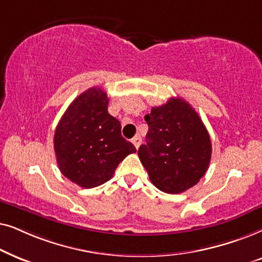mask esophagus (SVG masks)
Wrapping results in <instances>:
<instances>
[{
	"label": "esophagus",
	"mask_w": 262,
	"mask_h": 262,
	"mask_svg": "<svg viewBox=\"0 0 262 262\" xmlns=\"http://www.w3.org/2000/svg\"><path fill=\"white\" fill-rule=\"evenodd\" d=\"M132 142H133L134 144V146H135V148H139L140 147V145H141V142H142V140H141V138L139 137V135H137V137H134L133 138V140H132Z\"/></svg>",
	"instance_id": "34e87169"
}]
</instances>
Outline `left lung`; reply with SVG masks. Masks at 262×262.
Instances as JSON below:
<instances>
[{
  "label": "left lung",
  "mask_w": 262,
  "mask_h": 262,
  "mask_svg": "<svg viewBox=\"0 0 262 262\" xmlns=\"http://www.w3.org/2000/svg\"><path fill=\"white\" fill-rule=\"evenodd\" d=\"M146 144L140 162L159 190L180 194L195 186L211 162V139L200 116L182 98H170L145 116Z\"/></svg>",
  "instance_id": "1"
}]
</instances>
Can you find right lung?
<instances>
[{"mask_svg": "<svg viewBox=\"0 0 262 262\" xmlns=\"http://www.w3.org/2000/svg\"><path fill=\"white\" fill-rule=\"evenodd\" d=\"M109 98L91 87L73 100L56 127L54 148L62 175L82 188H95L113 177L122 160L135 153L121 134V123L107 113Z\"/></svg>", "mask_w": 262, "mask_h": 262, "instance_id": "add662e5", "label": "right lung"}]
</instances>
